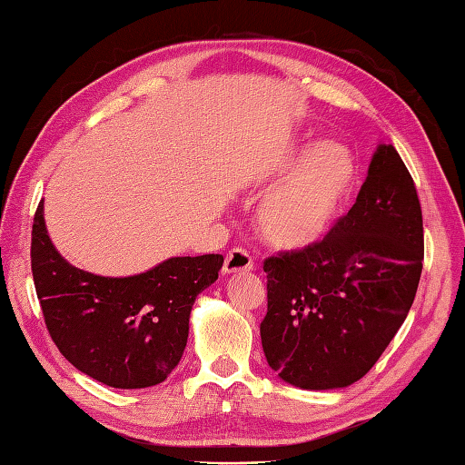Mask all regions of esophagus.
Masks as SVG:
<instances>
[{
  "instance_id": "1",
  "label": "esophagus",
  "mask_w": 465,
  "mask_h": 465,
  "mask_svg": "<svg viewBox=\"0 0 465 465\" xmlns=\"http://www.w3.org/2000/svg\"><path fill=\"white\" fill-rule=\"evenodd\" d=\"M252 270V258L242 248H232V251L226 254L224 258V266H223V274L231 276V274H244V272Z\"/></svg>"
}]
</instances>
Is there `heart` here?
I'll use <instances>...</instances> for the list:
<instances>
[{
    "instance_id": "b5f03b06",
    "label": "heart",
    "mask_w": 465,
    "mask_h": 465,
    "mask_svg": "<svg viewBox=\"0 0 465 465\" xmlns=\"http://www.w3.org/2000/svg\"><path fill=\"white\" fill-rule=\"evenodd\" d=\"M280 175L288 177L260 201L256 231L276 251H308L341 219L357 185V157L337 142L302 145L282 162Z\"/></svg>"
}]
</instances>
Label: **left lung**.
<instances>
[{
	"label": "left lung",
	"mask_w": 465,
	"mask_h": 465,
	"mask_svg": "<svg viewBox=\"0 0 465 465\" xmlns=\"http://www.w3.org/2000/svg\"><path fill=\"white\" fill-rule=\"evenodd\" d=\"M416 185L392 143H379L355 205L313 248L264 262L268 365L303 391L363 379L409 315L422 274Z\"/></svg>",
	"instance_id": "obj_1"
}]
</instances>
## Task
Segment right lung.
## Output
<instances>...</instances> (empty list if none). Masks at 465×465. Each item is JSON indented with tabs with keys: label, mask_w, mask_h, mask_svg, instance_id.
<instances>
[{
	"label": "right lung",
	"mask_w": 465,
	"mask_h": 465,
	"mask_svg": "<svg viewBox=\"0 0 465 465\" xmlns=\"http://www.w3.org/2000/svg\"><path fill=\"white\" fill-rule=\"evenodd\" d=\"M39 203L31 270L45 323L64 359L114 389L160 384L187 345L189 315L214 284L223 254L173 256L134 276H98L56 251Z\"/></svg>",
	"instance_id": "add662e5"
}]
</instances>
